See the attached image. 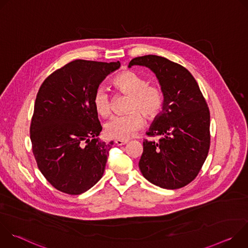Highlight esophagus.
Returning a JSON list of instances; mask_svg holds the SVG:
<instances>
[{"instance_id": "1", "label": "esophagus", "mask_w": 248, "mask_h": 248, "mask_svg": "<svg viewBox=\"0 0 248 248\" xmlns=\"http://www.w3.org/2000/svg\"><path fill=\"white\" fill-rule=\"evenodd\" d=\"M128 142L127 140H121V139H117L116 141H115V143L117 144V145H119V146H122V145H124V144H126Z\"/></svg>"}]
</instances>
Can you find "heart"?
<instances>
[{
	"mask_svg": "<svg viewBox=\"0 0 248 248\" xmlns=\"http://www.w3.org/2000/svg\"><path fill=\"white\" fill-rule=\"evenodd\" d=\"M113 86L118 93L129 97L126 111L123 116L114 117L105 125V133L110 138L126 140L142 127L144 119L153 121L159 117L164 107V91L157 83H148L145 77L133 70H124L113 79ZM96 113L108 118L112 112V102L105 88L99 87L92 98Z\"/></svg>",
	"mask_w": 248,
	"mask_h": 248,
	"instance_id": "obj_1",
	"label": "heart"
}]
</instances>
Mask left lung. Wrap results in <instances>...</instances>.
<instances>
[{
    "mask_svg": "<svg viewBox=\"0 0 248 248\" xmlns=\"http://www.w3.org/2000/svg\"><path fill=\"white\" fill-rule=\"evenodd\" d=\"M145 65L155 73L164 91L163 113L144 139L139 169L153 185L181 188L199 173L210 148V111L192 75L164 57L147 55L132 59L128 66Z\"/></svg>",
    "mask_w": 248,
    "mask_h": 248,
    "instance_id": "left-lung-1",
    "label": "left lung"
}]
</instances>
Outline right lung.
<instances>
[{"label": "right lung", "instance_id": "obj_1", "mask_svg": "<svg viewBox=\"0 0 248 248\" xmlns=\"http://www.w3.org/2000/svg\"><path fill=\"white\" fill-rule=\"evenodd\" d=\"M120 62L75 60L56 69L41 84L30 124L32 152L45 179L58 190L78 195L104 173L113 142L102 130L92 98Z\"/></svg>", "mask_w": 248, "mask_h": 248}]
</instances>
